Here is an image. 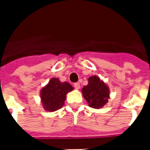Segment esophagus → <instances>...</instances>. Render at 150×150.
Here are the masks:
<instances>
[{
    "mask_svg": "<svg viewBox=\"0 0 150 150\" xmlns=\"http://www.w3.org/2000/svg\"><path fill=\"white\" fill-rule=\"evenodd\" d=\"M74 88H76V90L79 89V88H80V85H79V83H74Z\"/></svg>",
    "mask_w": 150,
    "mask_h": 150,
    "instance_id": "esophagus-1",
    "label": "esophagus"
}]
</instances>
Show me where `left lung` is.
<instances>
[{
    "label": "left lung",
    "mask_w": 150,
    "mask_h": 150,
    "mask_svg": "<svg viewBox=\"0 0 150 150\" xmlns=\"http://www.w3.org/2000/svg\"><path fill=\"white\" fill-rule=\"evenodd\" d=\"M82 93L88 106L95 109H101L110 98L108 86L95 75L88 78V85L83 86Z\"/></svg>",
    "instance_id": "left-lung-1"
}]
</instances>
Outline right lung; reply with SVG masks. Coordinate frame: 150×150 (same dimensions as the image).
Here are the masks:
<instances>
[{
	"label": "right lung",
	"instance_id": "1",
	"mask_svg": "<svg viewBox=\"0 0 150 150\" xmlns=\"http://www.w3.org/2000/svg\"><path fill=\"white\" fill-rule=\"evenodd\" d=\"M73 90L74 87L67 82L63 83L58 78H51L40 92L42 106L48 112L58 110L64 104L67 94Z\"/></svg>",
	"mask_w": 150,
	"mask_h": 150
}]
</instances>
